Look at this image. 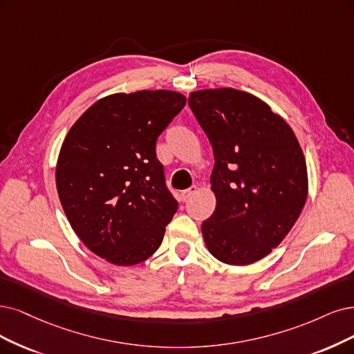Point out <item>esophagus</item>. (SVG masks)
Instances as JSON below:
<instances>
[{
  "instance_id": "1",
  "label": "esophagus",
  "mask_w": 354,
  "mask_h": 354,
  "mask_svg": "<svg viewBox=\"0 0 354 354\" xmlns=\"http://www.w3.org/2000/svg\"><path fill=\"white\" fill-rule=\"evenodd\" d=\"M198 191V187L197 185H192V187H189L188 189H185V191H182V194H180V197H182V201H187L188 198H191L192 195Z\"/></svg>"
}]
</instances>
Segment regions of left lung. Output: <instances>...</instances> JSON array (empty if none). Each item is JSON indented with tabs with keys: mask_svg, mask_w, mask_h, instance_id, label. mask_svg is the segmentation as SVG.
I'll use <instances>...</instances> for the list:
<instances>
[{
	"mask_svg": "<svg viewBox=\"0 0 354 354\" xmlns=\"http://www.w3.org/2000/svg\"><path fill=\"white\" fill-rule=\"evenodd\" d=\"M188 104L212 142L216 210L201 225L207 250L229 266L267 257L308 197L300 144L266 102L232 87L192 91Z\"/></svg>",
	"mask_w": 354,
	"mask_h": 354,
	"instance_id": "1",
	"label": "left lung"
}]
</instances>
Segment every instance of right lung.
I'll list each match as a JSON object with an SVG mask.
<instances>
[{
    "mask_svg": "<svg viewBox=\"0 0 354 354\" xmlns=\"http://www.w3.org/2000/svg\"><path fill=\"white\" fill-rule=\"evenodd\" d=\"M185 103L172 90L109 95L64 138L55 170L64 213L80 241L111 264L151 257L178 210L156 141Z\"/></svg>",
    "mask_w": 354,
    "mask_h": 354,
    "instance_id": "obj_1",
    "label": "right lung"
}]
</instances>
